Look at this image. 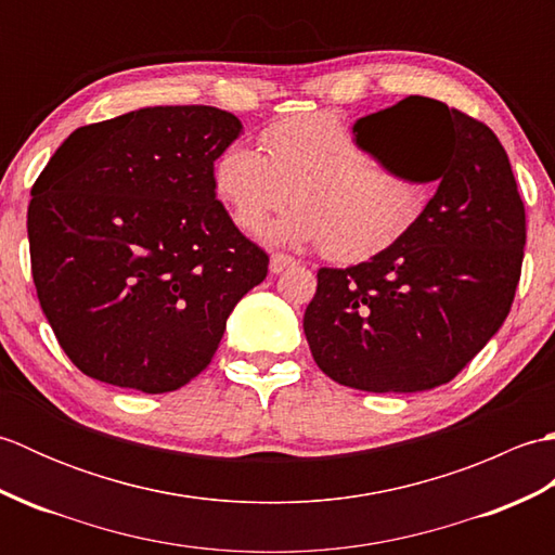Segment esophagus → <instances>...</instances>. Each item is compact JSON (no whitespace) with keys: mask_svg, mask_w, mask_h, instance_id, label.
<instances>
[{"mask_svg":"<svg viewBox=\"0 0 555 555\" xmlns=\"http://www.w3.org/2000/svg\"><path fill=\"white\" fill-rule=\"evenodd\" d=\"M298 262H296V257H291V255H284V253H274L271 255V259H269V269H271V274H281V271L284 269H288V267H296Z\"/></svg>","mask_w":555,"mask_h":555,"instance_id":"1","label":"esophagus"}]
</instances>
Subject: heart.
Returning a JSON list of instances; mask_svg holds the SVG:
<instances>
[{
    "instance_id": "heart-1",
    "label": "heart",
    "mask_w": 555,
    "mask_h": 555,
    "mask_svg": "<svg viewBox=\"0 0 555 555\" xmlns=\"http://www.w3.org/2000/svg\"><path fill=\"white\" fill-rule=\"evenodd\" d=\"M262 150L231 143L211 167V185L235 227L259 231L288 197L298 205L269 238L322 243L334 259H360L391 245L429 203V185L405 181L367 155L352 128L332 112L276 121Z\"/></svg>"
}]
</instances>
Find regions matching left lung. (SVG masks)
Masks as SVG:
<instances>
[{"instance_id": "1", "label": "left lung", "mask_w": 555, "mask_h": 555, "mask_svg": "<svg viewBox=\"0 0 555 555\" xmlns=\"http://www.w3.org/2000/svg\"><path fill=\"white\" fill-rule=\"evenodd\" d=\"M352 131L391 150L403 179L436 183L415 223L367 262L317 271L302 328L334 382L372 393L448 384L511 312L525 205L499 138L443 102L405 98Z\"/></svg>"}]
</instances>
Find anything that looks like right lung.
I'll list each match as a JSON object with an SVG mask.
<instances>
[{
    "label": "right lung",
    "mask_w": 555,
    "mask_h": 555,
    "mask_svg": "<svg viewBox=\"0 0 555 555\" xmlns=\"http://www.w3.org/2000/svg\"><path fill=\"white\" fill-rule=\"evenodd\" d=\"M231 112L145 107L70 133L33 185L30 269L68 360L92 379L167 393L215 358L269 257L215 195L241 135Z\"/></svg>",
    "instance_id": "right-lung-1"
}]
</instances>
